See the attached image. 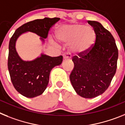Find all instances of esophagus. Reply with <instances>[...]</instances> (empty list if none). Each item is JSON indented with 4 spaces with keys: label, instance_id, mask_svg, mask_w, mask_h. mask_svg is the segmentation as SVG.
Returning <instances> with one entry per match:
<instances>
[{
    "label": "esophagus",
    "instance_id": "obj_1",
    "mask_svg": "<svg viewBox=\"0 0 125 125\" xmlns=\"http://www.w3.org/2000/svg\"><path fill=\"white\" fill-rule=\"evenodd\" d=\"M63 60H67L68 59V58H70V57H71V55H70V54L69 53H65L63 55Z\"/></svg>",
    "mask_w": 125,
    "mask_h": 125
}]
</instances>
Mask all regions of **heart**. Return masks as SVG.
Wrapping results in <instances>:
<instances>
[{
	"label": "heart",
	"mask_w": 125,
	"mask_h": 125,
	"mask_svg": "<svg viewBox=\"0 0 125 125\" xmlns=\"http://www.w3.org/2000/svg\"><path fill=\"white\" fill-rule=\"evenodd\" d=\"M56 38L60 42L71 43L70 50L72 53L83 55L93 47L96 36L93 28L82 24H74L61 27L56 32Z\"/></svg>",
	"instance_id": "heart-1"
}]
</instances>
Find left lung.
<instances>
[{
  "label": "left lung",
  "instance_id": "1",
  "mask_svg": "<svg viewBox=\"0 0 125 125\" xmlns=\"http://www.w3.org/2000/svg\"><path fill=\"white\" fill-rule=\"evenodd\" d=\"M87 22L95 31V44L87 53L73 56L70 80L77 94L91 99L104 93L110 85L116 70L118 50L113 35L101 24Z\"/></svg>",
  "mask_w": 125,
  "mask_h": 125
}]
</instances>
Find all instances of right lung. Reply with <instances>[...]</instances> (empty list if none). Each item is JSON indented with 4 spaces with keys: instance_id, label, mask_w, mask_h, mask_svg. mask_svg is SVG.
<instances>
[{
    "instance_id": "obj_1",
    "label": "right lung",
    "mask_w": 125,
    "mask_h": 125,
    "mask_svg": "<svg viewBox=\"0 0 125 125\" xmlns=\"http://www.w3.org/2000/svg\"><path fill=\"white\" fill-rule=\"evenodd\" d=\"M60 19L58 17H45L25 23L17 28L10 38L7 63L9 72L14 88L25 97L32 98L43 94L49 82L51 70L62 63L63 56L52 57L42 54L34 60L24 61L16 52V41L19 36L30 31L40 36L44 42L50 28Z\"/></svg>"
}]
</instances>
